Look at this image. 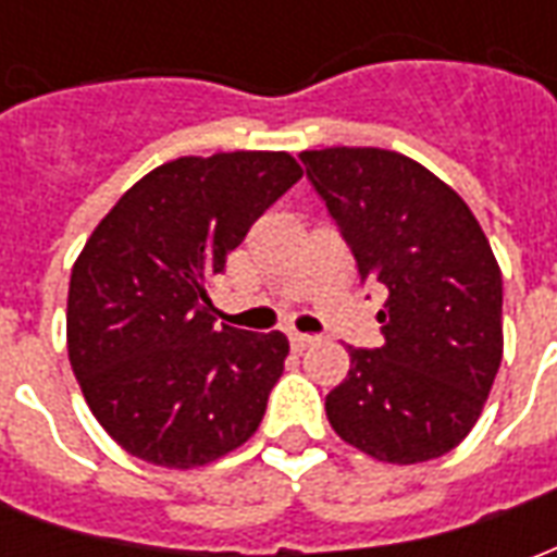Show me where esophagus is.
Wrapping results in <instances>:
<instances>
[{
    "label": "esophagus",
    "mask_w": 557,
    "mask_h": 557,
    "mask_svg": "<svg viewBox=\"0 0 557 557\" xmlns=\"http://www.w3.org/2000/svg\"><path fill=\"white\" fill-rule=\"evenodd\" d=\"M315 339H319V337H313V334H301V331H292V334H289V343H292V349H295V351L310 349Z\"/></svg>",
    "instance_id": "esophagus-1"
}]
</instances>
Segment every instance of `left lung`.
<instances>
[{
    "label": "left lung",
    "mask_w": 557,
    "mask_h": 557,
    "mask_svg": "<svg viewBox=\"0 0 557 557\" xmlns=\"http://www.w3.org/2000/svg\"><path fill=\"white\" fill-rule=\"evenodd\" d=\"M307 178L358 262L387 289L385 346L349 349L325 397L343 442L426 462L478 423L502 367V271L471 208L418 160L385 148L301 151Z\"/></svg>",
    "instance_id": "1"
}]
</instances>
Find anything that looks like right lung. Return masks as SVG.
Listing matches in <instances>:
<instances>
[{
    "label": "right lung",
    "instance_id": "add662e5",
    "mask_svg": "<svg viewBox=\"0 0 557 557\" xmlns=\"http://www.w3.org/2000/svg\"><path fill=\"white\" fill-rule=\"evenodd\" d=\"M298 178L286 151L170 160L91 232L71 271L67 358L131 456L206 466L262 423L289 339L214 325L206 283Z\"/></svg>",
    "mask_w": 557,
    "mask_h": 557
}]
</instances>
